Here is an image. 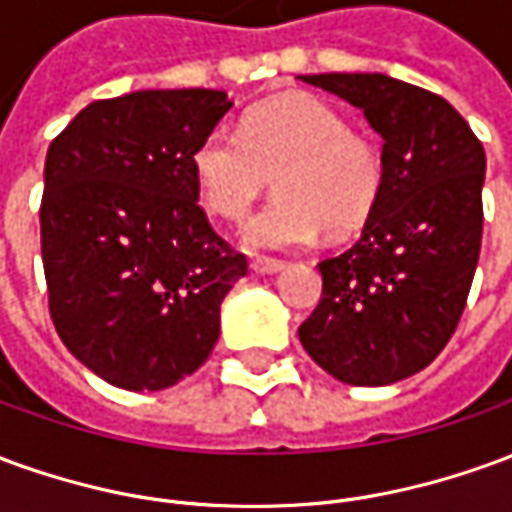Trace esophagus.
I'll use <instances>...</instances> for the list:
<instances>
[{"label": "esophagus", "mask_w": 512, "mask_h": 512, "mask_svg": "<svg viewBox=\"0 0 512 512\" xmlns=\"http://www.w3.org/2000/svg\"><path fill=\"white\" fill-rule=\"evenodd\" d=\"M282 268H285L282 260H268V257H257V260H252V271H255V274H279Z\"/></svg>", "instance_id": "34e87169"}]
</instances>
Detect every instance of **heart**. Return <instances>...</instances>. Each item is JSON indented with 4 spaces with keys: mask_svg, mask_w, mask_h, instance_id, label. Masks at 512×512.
Listing matches in <instances>:
<instances>
[{
    "mask_svg": "<svg viewBox=\"0 0 512 512\" xmlns=\"http://www.w3.org/2000/svg\"><path fill=\"white\" fill-rule=\"evenodd\" d=\"M191 167L205 205L233 222L244 219L274 178L279 194L241 233L249 249H296L323 233L348 235L370 216L384 183L376 145L307 93L257 104L244 117V131L213 128Z\"/></svg>",
    "mask_w": 512,
    "mask_h": 512,
    "instance_id": "b5f03b06",
    "label": "heart"
}]
</instances>
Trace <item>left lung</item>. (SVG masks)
I'll use <instances>...</instances> for the list:
<instances>
[{
	"instance_id": "1",
	"label": "left lung",
	"mask_w": 512,
	"mask_h": 512,
	"mask_svg": "<svg viewBox=\"0 0 512 512\" xmlns=\"http://www.w3.org/2000/svg\"><path fill=\"white\" fill-rule=\"evenodd\" d=\"M362 109L384 183L365 230L318 263L321 304L304 351L351 386H386L428 367L461 321L483 238L485 150L441 95L384 73L299 76Z\"/></svg>"
}]
</instances>
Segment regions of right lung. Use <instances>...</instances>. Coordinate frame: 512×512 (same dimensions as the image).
<instances>
[{"instance_id": "1", "label": "right lung", "mask_w": 512, "mask_h": 512, "mask_svg": "<svg viewBox=\"0 0 512 512\" xmlns=\"http://www.w3.org/2000/svg\"><path fill=\"white\" fill-rule=\"evenodd\" d=\"M230 106L224 90H136L84 106L46 153L51 321L112 386L167 389L219 340V310L246 257L197 205L191 156Z\"/></svg>"}]
</instances>
